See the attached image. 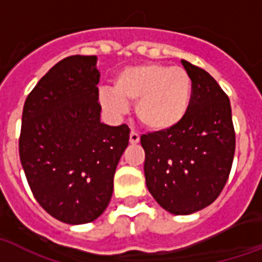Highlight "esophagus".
<instances>
[{
    "instance_id": "1",
    "label": "esophagus",
    "mask_w": 262,
    "mask_h": 262,
    "mask_svg": "<svg viewBox=\"0 0 262 262\" xmlns=\"http://www.w3.org/2000/svg\"><path fill=\"white\" fill-rule=\"evenodd\" d=\"M138 142H139V135H138V133L131 131V134H129V143L131 145H137Z\"/></svg>"
}]
</instances>
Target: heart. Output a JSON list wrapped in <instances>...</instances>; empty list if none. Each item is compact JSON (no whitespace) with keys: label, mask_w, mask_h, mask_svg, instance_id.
I'll use <instances>...</instances> for the list:
<instances>
[{"label":"heart","mask_w":262,"mask_h":262,"mask_svg":"<svg viewBox=\"0 0 262 262\" xmlns=\"http://www.w3.org/2000/svg\"><path fill=\"white\" fill-rule=\"evenodd\" d=\"M112 90L99 95V102L111 116L123 115L124 103H135L138 121L150 131L163 133L175 128L186 117L192 84L183 68L151 62L120 71Z\"/></svg>","instance_id":"1"}]
</instances>
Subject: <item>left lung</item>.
<instances>
[{
    "label": "left lung",
    "mask_w": 262,
    "mask_h": 262,
    "mask_svg": "<svg viewBox=\"0 0 262 262\" xmlns=\"http://www.w3.org/2000/svg\"><path fill=\"white\" fill-rule=\"evenodd\" d=\"M191 79V103L175 128L141 137L150 194L172 214H191L214 202L230 176L235 131L230 99L210 75L182 60Z\"/></svg>",
    "instance_id": "obj_1"
}]
</instances>
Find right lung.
<instances>
[{
    "instance_id": "right-lung-1",
    "label": "right lung",
    "mask_w": 262,
    "mask_h": 262,
    "mask_svg": "<svg viewBox=\"0 0 262 262\" xmlns=\"http://www.w3.org/2000/svg\"><path fill=\"white\" fill-rule=\"evenodd\" d=\"M95 56H71L36 83L23 108L20 161L50 216L86 224L103 213L128 146V125L101 123Z\"/></svg>"
}]
</instances>
